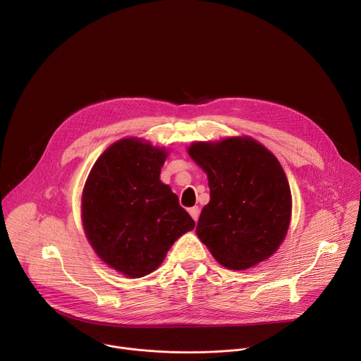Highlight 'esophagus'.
Returning <instances> with one entry per match:
<instances>
[{"label": "esophagus", "mask_w": 361, "mask_h": 361, "mask_svg": "<svg viewBox=\"0 0 361 361\" xmlns=\"http://www.w3.org/2000/svg\"><path fill=\"white\" fill-rule=\"evenodd\" d=\"M188 213H190V216L192 217L194 221L198 220V217H200V209H198V207H191V209L188 210Z\"/></svg>", "instance_id": "esophagus-1"}]
</instances>
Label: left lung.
<instances>
[{
	"mask_svg": "<svg viewBox=\"0 0 361 361\" xmlns=\"http://www.w3.org/2000/svg\"><path fill=\"white\" fill-rule=\"evenodd\" d=\"M190 157L205 171L210 202L195 233L227 269L245 270L273 255L291 217V192L273 154L250 137L192 142Z\"/></svg>",
	"mask_w": 361,
	"mask_h": 361,
	"instance_id": "1",
	"label": "left lung"
}]
</instances>
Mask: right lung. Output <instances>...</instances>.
I'll return each mask as SVG.
<instances>
[{
	"mask_svg": "<svg viewBox=\"0 0 361 361\" xmlns=\"http://www.w3.org/2000/svg\"><path fill=\"white\" fill-rule=\"evenodd\" d=\"M164 148L138 138L114 142L92 166L82 190L85 235L99 259L127 277L156 270L195 223L161 183Z\"/></svg>",
	"mask_w": 361,
	"mask_h": 361,
	"instance_id": "obj_1",
	"label": "right lung"
}]
</instances>
